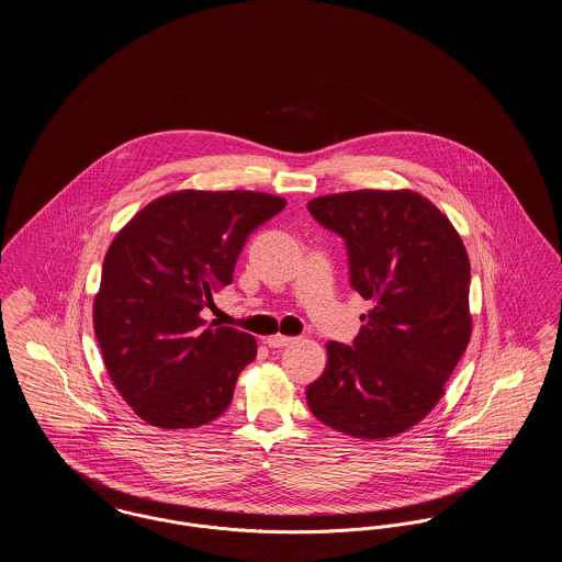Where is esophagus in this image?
Here are the masks:
<instances>
[{
    "label": "esophagus",
    "instance_id": "34e87169",
    "mask_svg": "<svg viewBox=\"0 0 562 562\" xmlns=\"http://www.w3.org/2000/svg\"><path fill=\"white\" fill-rule=\"evenodd\" d=\"M294 337H286V335H271L266 339V344H268L269 348H284V346H291L293 344Z\"/></svg>",
    "mask_w": 562,
    "mask_h": 562
}]
</instances>
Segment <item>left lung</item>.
Instances as JSON below:
<instances>
[{"instance_id":"obj_1","label":"left lung","mask_w":562,"mask_h":562,"mask_svg":"<svg viewBox=\"0 0 562 562\" xmlns=\"http://www.w3.org/2000/svg\"><path fill=\"white\" fill-rule=\"evenodd\" d=\"M307 209L346 240L349 284L371 301L351 346L326 344L307 406L353 438L398 436L442 398L470 344L465 246L447 214L411 189L330 193Z\"/></svg>"}]
</instances>
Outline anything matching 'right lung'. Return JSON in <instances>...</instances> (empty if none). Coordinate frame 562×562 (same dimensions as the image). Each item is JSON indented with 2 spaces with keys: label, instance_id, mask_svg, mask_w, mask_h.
Here are the masks:
<instances>
[{
  "label": "right lung",
  "instance_id": "obj_1",
  "mask_svg": "<svg viewBox=\"0 0 562 562\" xmlns=\"http://www.w3.org/2000/svg\"><path fill=\"white\" fill-rule=\"evenodd\" d=\"M286 206L263 191L166 193L111 241L92 305L109 379L149 426H204L257 356L252 335L200 312L232 284L248 236Z\"/></svg>",
  "mask_w": 562,
  "mask_h": 562
}]
</instances>
